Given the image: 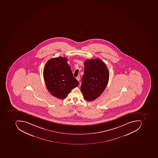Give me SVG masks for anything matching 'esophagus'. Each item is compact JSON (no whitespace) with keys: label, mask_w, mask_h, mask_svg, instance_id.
Masks as SVG:
<instances>
[{"label":"esophagus","mask_w":158,"mask_h":158,"mask_svg":"<svg viewBox=\"0 0 158 158\" xmlns=\"http://www.w3.org/2000/svg\"><path fill=\"white\" fill-rule=\"evenodd\" d=\"M77 80L78 81H79L80 80V75H78V76L77 77Z\"/></svg>","instance_id":"1"}]
</instances>
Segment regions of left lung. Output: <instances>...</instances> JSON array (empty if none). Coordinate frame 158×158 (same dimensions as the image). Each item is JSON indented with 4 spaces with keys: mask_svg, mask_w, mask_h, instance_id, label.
I'll use <instances>...</instances> for the list:
<instances>
[{
    "mask_svg": "<svg viewBox=\"0 0 158 158\" xmlns=\"http://www.w3.org/2000/svg\"><path fill=\"white\" fill-rule=\"evenodd\" d=\"M84 73L80 87L87 101H92L101 95L108 82L109 73L101 59H87L85 62Z\"/></svg>",
    "mask_w": 158,
    "mask_h": 158,
    "instance_id": "1",
    "label": "left lung"
}]
</instances>
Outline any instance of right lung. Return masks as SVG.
<instances>
[{
  "instance_id": "1",
  "label": "right lung",
  "mask_w": 158,
  "mask_h": 158,
  "mask_svg": "<svg viewBox=\"0 0 158 158\" xmlns=\"http://www.w3.org/2000/svg\"><path fill=\"white\" fill-rule=\"evenodd\" d=\"M67 59L62 56L52 58L45 64L43 75L47 88L58 99L65 98L79 82L73 77Z\"/></svg>"
}]
</instances>
